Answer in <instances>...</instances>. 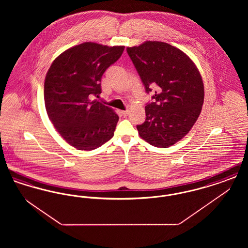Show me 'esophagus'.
<instances>
[{
    "label": "esophagus",
    "instance_id": "1",
    "mask_svg": "<svg viewBox=\"0 0 248 248\" xmlns=\"http://www.w3.org/2000/svg\"><path fill=\"white\" fill-rule=\"evenodd\" d=\"M128 111H129L128 109H125V110H122L121 112H122V114H123L124 116H126V115L128 114Z\"/></svg>",
    "mask_w": 248,
    "mask_h": 248
}]
</instances>
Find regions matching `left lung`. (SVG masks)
Here are the masks:
<instances>
[{
	"mask_svg": "<svg viewBox=\"0 0 248 248\" xmlns=\"http://www.w3.org/2000/svg\"><path fill=\"white\" fill-rule=\"evenodd\" d=\"M146 92L155 87L145 107L146 121L139 135L154 147L168 148L183 139L200 115L204 89L200 72L180 49L164 42L147 41L126 48Z\"/></svg>",
	"mask_w": 248,
	"mask_h": 248,
	"instance_id": "obj_1",
	"label": "left lung"
}]
</instances>
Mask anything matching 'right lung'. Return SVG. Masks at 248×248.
<instances>
[{"label": "right lung", "mask_w": 248, "mask_h": 248, "mask_svg": "<svg viewBox=\"0 0 248 248\" xmlns=\"http://www.w3.org/2000/svg\"><path fill=\"white\" fill-rule=\"evenodd\" d=\"M124 46L83 43L55 59L45 80L48 117L59 135L80 151H92L114 135L116 112L90 95L101 93V77Z\"/></svg>", "instance_id": "1"}]
</instances>
